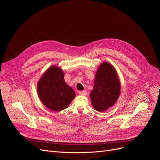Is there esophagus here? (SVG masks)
Segmentation results:
<instances>
[{
	"label": "esophagus",
	"mask_w": 160,
	"mask_h": 160,
	"mask_svg": "<svg viewBox=\"0 0 160 160\" xmlns=\"http://www.w3.org/2000/svg\"><path fill=\"white\" fill-rule=\"evenodd\" d=\"M78 94H80V95H82V96H86L87 94V92L85 90H80L78 91Z\"/></svg>",
	"instance_id": "esophagus-1"
}]
</instances>
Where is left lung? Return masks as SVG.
Instances as JSON below:
<instances>
[{"label": "left lung", "instance_id": "8db88e82", "mask_svg": "<svg viewBox=\"0 0 160 160\" xmlns=\"http://www.w3.org/2000/svg\"><path fill=\"white\" fill-rule=\"evenodd\" d=\"M120 92V81L115 67L103 62L95 75L94 88L90 94L91 104L96 110L103 112L117 102Z\"/></svg>", "mask_w": 160, "mask_h": 160}]
</instances>
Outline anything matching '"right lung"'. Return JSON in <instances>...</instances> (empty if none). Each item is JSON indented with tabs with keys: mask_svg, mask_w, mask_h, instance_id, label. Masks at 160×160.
<instances>
[{
	"mask_svg": "<svg viewBox=\"0 0 160 160\" xmlns=\"http://www.w3.org/2000/svg\"><path fill=\"white\" fill-rule=\"evenodd\" d=\"M61 68L54 65L44 72L37 84V93L42 104L54 111H59L68 107L76 93L67 85Z\"/></svg>",
	"mask_w": 160,
	"mask_h": 160,
	"instance_id": "right-lung-1",
	"label": "right lung"
}]
</instances>
